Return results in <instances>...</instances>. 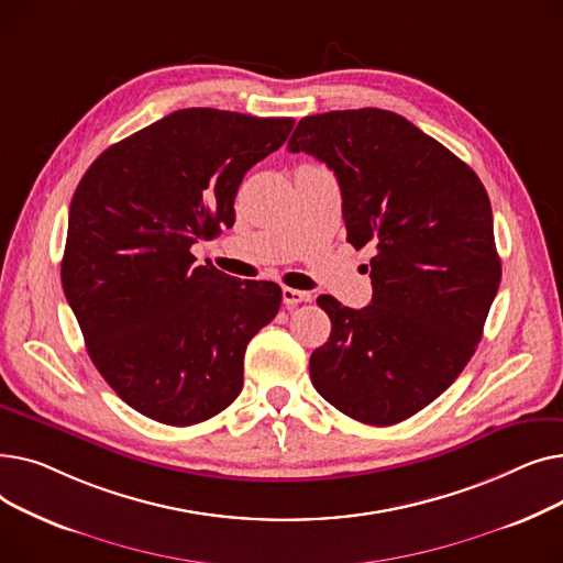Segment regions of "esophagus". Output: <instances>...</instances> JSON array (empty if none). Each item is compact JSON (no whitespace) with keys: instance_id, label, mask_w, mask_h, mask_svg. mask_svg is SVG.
Masks as SVG:
<instances>
[{"instance_id":"1","label":"esophagus","mask_w":563,"mask_h":563,"mask_svg":"<svg viewBox=\"0 0 563 563\" xmlns=\"http://www.w3.org/2000/svg\"><path fill=\"white\" fill-rule=\"evenodd\" d=\"M306 301H310V294L308 291L283 287V303H285V308H294V306L306 303Z\"/></svg>"}]
</instances>
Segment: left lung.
Returning <instances> with one entry per match:
<instances>
[{
  "label": "left lung",
  "mask_w": 563,
  "mask_h": 563,
  "mask_svg": "<svg viewBox=\"0 0 563 563\" xmlns=\"http://www.w3.org/2000/svg\"><path fill=\"white\" fill-rule=\"evenodd\" d=\"M287 151L335 173L346 242L376 251L369 306L317 299L331 338L310 356L312 386L358 422L408 420L482 340L501 278L488 194L445 145L386 109L306 115Z\"/></svg>",
  "instance_id": "obj_1"
}]
</instances>
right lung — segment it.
<instances>
[{"label":"right lung","mask_w":563,"mask_h":563,"mask_svg":"<svg viewBox=\"0 0 563 563\" xmlns=\"http://www.w3.org/2000/svg\"><path fill=\"white\" fill-rule=\"evenodd\" d=\"M291 128V118L180 109L109 145L77 185L64 294L93 365L141 416L189 427L242 393L246 344L283 291L196 264L191 246L234 223L246 170Z\"/></svg>","instance_id":"obj_1"}]
</instances>
